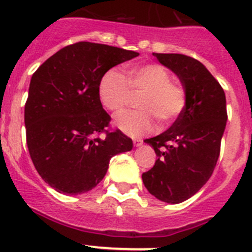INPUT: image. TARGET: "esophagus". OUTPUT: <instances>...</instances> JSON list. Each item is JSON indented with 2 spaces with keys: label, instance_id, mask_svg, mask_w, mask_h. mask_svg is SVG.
<instances>
[{
  "label": "esophagus",
  "instance_id": "1",
  "mask_svg": "<svg viewBox=\"0 0 252 252\" xmlns=\"http://www.w3.org/2000/svg\"><path fill=\"white\" fill-rule=\"evenodd\" d=\"M141 144H142V140H140V139L133 140V146H140Z\"/></svg>",
  "mask_w": 252,
  "mask_h": 252
}]
</instances>
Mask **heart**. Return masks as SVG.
<instances>
[{
    "instance_id": "b5f03b06",
    "label": "heart",
    "mask_w": 252,
    "mask_h": 252,
    "mask_svg": "<svg viewBox=\"0 0 252 252\" xmlns=\"http://www.w3.org/2000/svg\"><path fill=\"white\" fill-rule=\"evenodd\" d=\"M171 72L158 63L128 66L126 77L116 70H107L98 84L102 106L113 113L125 110L132 94H141L140 111L125 112L115 119V125L131 137H141L157 128V117L166 125L177 120L187 106L186 87L171 79Z\"/></svg>"
}]
</instances>
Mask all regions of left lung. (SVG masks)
<instances>
[{"mask_svg":"<svg viewBox=\"0 0 252 252\" xmlns=\"http://www.w3.org/2000/svg\"><path fill=\"white\" fill-rule=\"evenodd\" d=\"M153 55L179 77L186 87L187 106L170 128L145 140L158 160L142 174V182L160 201L180 203L194 195L215 170L227 121L226 95L217 79L194 58Z\"/></svg>","mask_w":252,"mask_h":252,"instance_id":"1","label":"left lung"}]
</instances>
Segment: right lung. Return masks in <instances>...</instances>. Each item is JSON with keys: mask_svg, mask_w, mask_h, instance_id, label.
Masks as SVG:
<instances>
[{"mask_svg": "<svg viewBox=\"0 0 252 252\" xmlns=\"http://www.w3.org/2000/svg\"><path fill=\"white\" fill-rule=\"evenodd\" d=\"M137 55L79 41L51 55L31 77L26 144L39 175L57 192H88L103 179L111 158L132 149L130 137L110 130L98 84L107 70Z\"/></svg>", "mask_w": 252, "mask_h": 252, "instance_id": "obj_1", "label": "right lung"}]
</instances>
